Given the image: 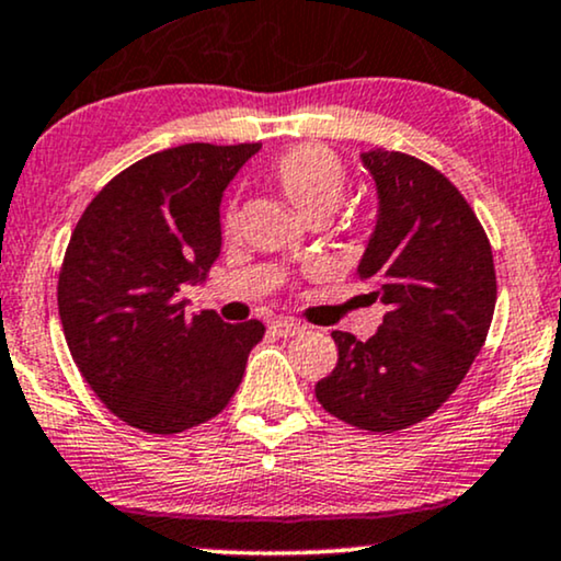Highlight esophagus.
I'll list each match as a JSON object with an SVG mask.
<instances>
[{
  "label": "esophagus",
  "mask_w": 561,
  "mask_h": 561,
  "mask_svg": "<svg viewBox=\"0 0 561 561\" xmlns=\"http://www.w3.org/2000/svg\"><path fill=\"white\" fill-rule=\"evenodd\" d=\"M272 332L279 334V336H298V334L306 332V327H302V323H298V321H293V319H274L272 321Z\"/></svg>",
  "instance_id": "esophagus-1"
}]
</instances>
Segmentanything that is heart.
I'll list each match as a JSON object with an SVG mask.
<instances>
[{"instance_id": "1", "label": "heart", "mask_w": 561, "mask_h": 561, "mask_svg": "<svg viewBox=\"0 0 561 561\" xmlns=\"http://www.w3.org/2000/svg\"><path fill=\"white\" fill-rule=\"evenodd\" d=\"M272 182L276 185L289 206L298 211L302 219L313 214L336 211L342 204L347 185V172L342 159L327 146L300 144L282 153L272 164ZM232 227V219H227Z\"/></svg>"}]
</instances>
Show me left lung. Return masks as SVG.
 I'll return each mask as SVG.
<instances>
[{
	"label": "left lung",
	"mask_w": 561,
	"mask_h": 561,
	"mask_svg": "<svg viewBox=\"0 0 561 561\" xmlns=\"http://www.w3.org/2000/svg\"><path fill=\"white\" fill-rule=\"evenodd\" d=\"M360 161L379 206L357 276L387 313L366 342L332 334L336 366L316 400L350 426L391 434L460 387L494 319L496 274L481 221L442 172L383 148Z\"/></svg>",
	"instance_id": "left-lung-1"
}]
</instances>
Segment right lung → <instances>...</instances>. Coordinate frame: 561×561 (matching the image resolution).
I'll list each match as a JSON object with an SVG mask.
<instances>
[{
    "instance_id": "obj_1",
    "label": "right lung",
    "mask_w": 561,
    "mask_h": 561,
    "mask_svg": "<svg viewBox=\"0 0 561 561\" xmlns=\"http://www.w3.org/2000/svg\"><path fill=\"white\" fill-rule=\"evenodd\" d=\"M261 144H185L119 172L80 216L62 272L59 319L88 387L127 426L180 434L238 391L261 321L191 313L221 253V198Z\"/></svg>"
}]
</instances>
